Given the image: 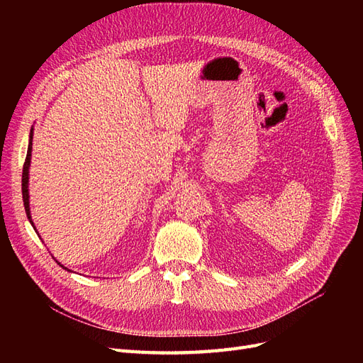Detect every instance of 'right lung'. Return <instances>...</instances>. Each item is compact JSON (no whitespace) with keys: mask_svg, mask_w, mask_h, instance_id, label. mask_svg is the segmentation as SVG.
Segmentation results:
<instances>
[{"mask_svg":"<svg viewBox=\"0 0 363 363\" xmlns=\"http://www.w3.org/2000/svg\"><path fill=\"white\" fill-rule=\"evenodd\" d=\"M31 139H33V128H31V133H30L27 157H26L24 168H23V200H24L26 213H27V218L30 219V223H31V216H30V206H28V167H30V159H31ZM31 225H33V223H31ZM33 227H35V225H33ZM65 269H67V268H65Z\"/></svg>","mask_w":363,"mask_h":363,"instance_id":"1","label":"right lung"}]
</instances>
